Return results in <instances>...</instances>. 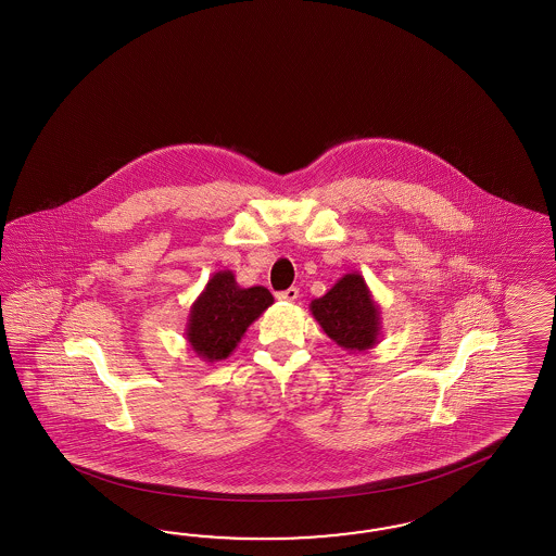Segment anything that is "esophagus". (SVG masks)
I'll return each instance as SVG.
<instances>
[{
  "label": "esophagus",
  "mask_w": 556,
  "mask_h": 556,
  "mask_svg": "<svg viewBox=\"0 0 556 556\" xmlns=\"http://www.w3.org/2000/svg\"><path fill=\"white\" fill-rule=\"evenodd\" d=\"M298 298H300V289H298V287H289L286 291L277 293V300H279V302H295Z\"/></svg>",
  "instance_id": "1"
}]
</instances>
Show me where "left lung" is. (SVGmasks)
<instances>
[{
    "label": "left lung",
    "mask_w": 556,
    "mask_h": 556,
    "mask_svg": "<svg viewBox=\"0 0 556 556\" xmlns=\"http://www.w3.org/2000/svg\"><path fill=\"white\" fill-rule=\"evenodd\" d=\"M321 330L349 353H365L381 340V312L361 273H346L309 303Z\"/></svg>",
    "instance_id": "obj_1"
}]
</instances>
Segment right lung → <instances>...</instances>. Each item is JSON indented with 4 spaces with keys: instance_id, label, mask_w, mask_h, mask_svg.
Here are the masks:
<instances>
[{
    "instance_id": "add662e5",
    "label": "right lung",
    "mask_w": 556,
    "mask_h": 556,
    "mask_svg": "<svg viewBox=\"0 0 556 556\" xmlns=\"http://www.w3.org/2000/svg\"><path fill=\"white\" fill-rule=\"evenodd\" d=\"M273 302L269 289L240 287L232 270L214 273L189 309L186 338L191 351L205 363L228 358Z\"/></svg>"
}]
</instances>
